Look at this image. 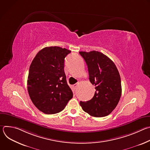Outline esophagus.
<instances>
[{
  "mask_svg": "<svg viewBox=\"0 0 150 150\" xmlns=\"http://www.w3.org/2000/svg\"><path fill=\"white\" fill-rule=\"evenodd\" d=\"M78 83H75L74 85H73V87H74V89H76V87L78 86Z\"/></svg>",
  "mask_w": 150,
  "mask_h": 150,
  "instance_id": "esophagus-1",
  "label": "esophagus"
}]
</instances>
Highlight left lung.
Masks as SVG:
<instances>
[{"label": "left lung", "mask_w": 150, "mask_h": 150, "mask_svg": "<svg viewBox=\"0 0 150 150\" xmlns=\"http://www.w3.org/2000/svg\"><path fill=\"white\" fill-rule=\"evenodd\" d=\"M86 62L89 79L96 87L92 99L80 101L84 112L100 117L109 115L116 108L122 94L121 80L114 62L103 53L97 51L79 52Z\"/></svg>", "instance_id": "left-lung-1"}]
</instances>
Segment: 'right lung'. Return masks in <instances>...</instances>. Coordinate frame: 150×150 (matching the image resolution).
Segmentation results:
<instances>
[{
    "instance_id": "right-lung-1",
    "label": "right lung",
    "mask_w": 150,
    "mask_h": 150,
    "mask_svg": "<svg viewBox=\"0 0 150 150\" xmlns=\"http://www.w3.org/2000/svg\"><path fill=\"white\" fill-rule=\"evenodd\" d=\"M71 52L57 46L45 47L31 62L27 80L28 94L34 105L45 114L62 111L73 97L64 71L65 58Z\"/></svg>"
}]
</instances>
